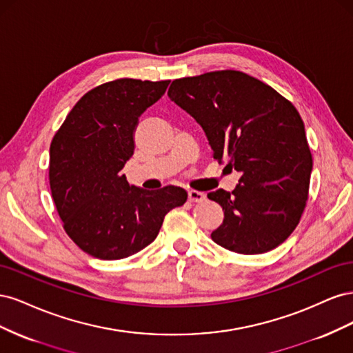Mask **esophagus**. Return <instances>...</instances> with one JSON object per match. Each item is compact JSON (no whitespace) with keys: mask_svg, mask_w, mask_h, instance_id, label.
<instances>
[{"mask_svg":"<svg viewBox=\"0 0 353 353\" xmlns=\"http://www.w3.org/2000/svg\"><path fill=\"white\" fill-rule=\"evenodd\" d=\"M206 199V196L200 193V191H196V190H190L188 191V200L193 201V203H199V201H203Z\"/></svg>","mask_w":353,"mask_h":353,"instance_id":"1","label":"esophagus"}]
</instances>
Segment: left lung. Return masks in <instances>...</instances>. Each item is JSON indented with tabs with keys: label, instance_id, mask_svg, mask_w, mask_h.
Instances as JSON below:
<instances>
[{
	"label": "left lung",
	"instance_id": "left-lung-1",
	"mask_svg": "<svg viewBox=\"0 0 353 353\" xmlns=\"http://www.w3.org/2000/svg\"><path fill=\"white\" fill-rule=\"evenodd\" d=\"M169 99L196 119L219 163L240 172L237 187L210 191L223 222L212 240L241 254L280 245L306 206L312 154L294 105L239 70H216L170 83Z\"/></svg>",
	"mask_w": 353,
	"mask_h": 353
}]
</instances>
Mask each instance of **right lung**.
<instances>
[{"label": "right lung", "mask_w": 353, "mask_h": 353, "mask_svg": "<svg viewBox=\"0 0 353 353\" xmlns=\"http://www.w3.org/2000/svg\"><path fill=\"white\" fill-rule=\"evenodd\" d=\"M170 81L116 79L88 91L73 105L50 145V188L63 228L94 258H128L150 244L165 215L187 201L168 185L147 191L122 174L134 154L140 117Z\"/></svg>", "instance_id": "add662e5"}]
</instances>
